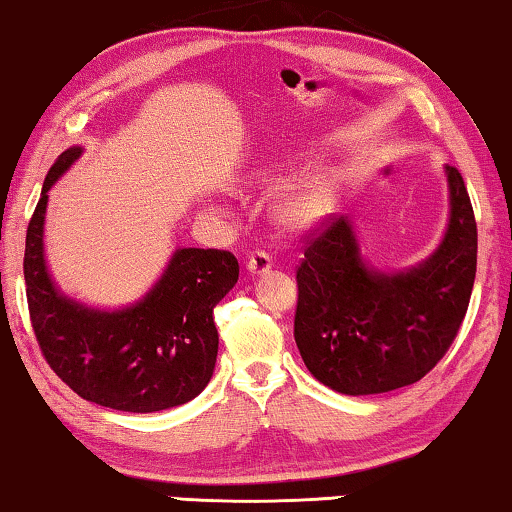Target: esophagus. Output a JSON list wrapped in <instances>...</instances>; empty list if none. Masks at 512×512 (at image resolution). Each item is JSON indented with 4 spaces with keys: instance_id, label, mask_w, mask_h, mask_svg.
Segmentation results:
<instances>
[{
    "instance_id": "obj_1",
    "label": "esophagus",
    "mask_w": 512,
    "mask_h": 512,
    "mask_svg": "<svg viewBox=\"0 0 512 512\" xmlns=\"http://www.w3.org/2000/svg\"><path fill=\"white\" fill-rule=\"evenodd\" d=\"M270 268H272V258L265 254V251H254V254L249 256L247 270H249V274H254V277L270 272Z\"/></svg>"
}]
</instances>
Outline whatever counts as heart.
I'll use <instances>...</instances> for the list:
<instances>
[{
  "label": "heart",
  "mask_w": 512,
  "mask_h": 512,
  "mask_svg": "<svg viewBox=\"0 0 512 512\" xmlns=\"http://www.w3.org/2000/svg\"><path fill=\"white\" fill-rule=\"evenodd\" d=\"M337 198L335 180L314 175L286 187L272 205V217L284 231L302 233L314 228L332 210Z\"/></svg>",
  "instance_id": "heart-1"
}]
</instances>
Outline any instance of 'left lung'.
<instances>
[{
	"mask_svg": "<svg viewBox=\"0 0 512 512\" xmlns=\"http://www.w3.org/2000/svg\"><path fill=\"white\" fill-rule=\"evenodd\" d=\"M450 221L425 263L397 274L360 258L353 224L309 233L298 279L295 344L311 374L344 395H379L420 381L457 337L476 279L478 231L462 173L446 166Z\"/></svg>",
	"mask_w": 512,
	"mask_h": 512,
	"instance_id": "1",
	"label": "left lung"
}]
</instances>
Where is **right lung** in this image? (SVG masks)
Returning <instances> with one entry per match:
<instances>
[{"label": "right lung", "mask_w": 512, "mask_h": 512, "mask_svg": "<svg viewBox=\"0 0 512 512\" xmlns=\"http://www.w3.org/2000/svg\"><path fill=\"white\" fill-rule=\"evenodd\" d=\"M69 147L50 166L25 240V286L36 342L50 369L87 402L154 413L187 404L212 379L219 335L214 307L238 284L224 249H177L143 300L101 311L66 298L43 258L48 191L80 157Z\"/></svg>", "instance_id": "right-lung-1"}]
</instances>
